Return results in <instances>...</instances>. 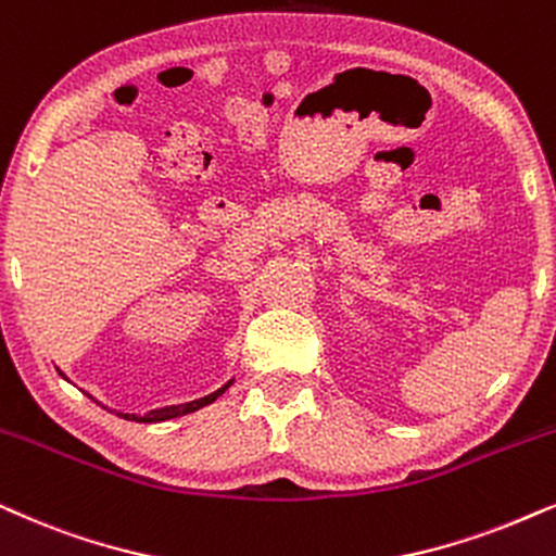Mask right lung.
Listing matches in <instances>:
<instances>
[{"label":"right lung","instance_id":"right-lung-1","mask_svg":"<svg viewBox=\"0 0 556 556\" xmlns=\"http://www.w3.org/2000/svg\"><path fill=\"white\" fill-rule=\"evenodd\" d=\"M61 372V370H58ZM63 375V372H61ZM232 386V380H229L227 386H222L219 391L204 395V399H197V401H189V403H181V406H165V408H155L150 410L146 416H137V414H117L122 419H129V421H146V424H153V421H168V419H176V416H186V414H193V410H199L201 406H208V403H214L219 399L222 393L227 391V388Z\"/></svg>","mask_w":556,"mask_h":556}]
</instances>
